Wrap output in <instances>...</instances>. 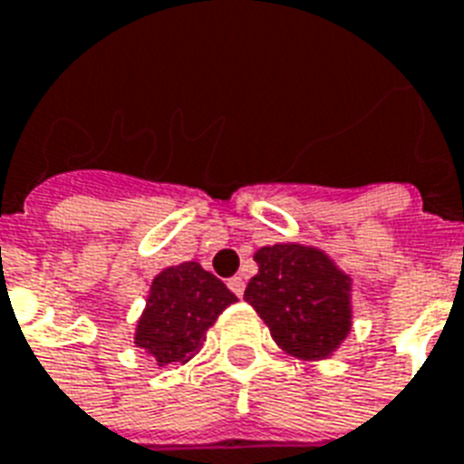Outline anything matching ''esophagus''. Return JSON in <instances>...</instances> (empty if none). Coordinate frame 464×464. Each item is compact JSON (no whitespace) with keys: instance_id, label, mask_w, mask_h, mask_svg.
Wrapping results in <instances>:
<instances>
[{"instance_id":"34e87169","label":"esophagus","mask_w":464,"mask_h":464,"mask_svg":"<svg viewBox=\"0 0 464 464\" xmlns=\"http://www.w3.org/2000/svg\"><path fill=\"white\" fill-rule=\"evenodd\" d=\"M228 287H231L233 295H238V297H243V292H245L243 276H233V278L228 280Z\"/></svg>"}]
</instances>
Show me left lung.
I'll return each mask as SVG.
<instances>
[{"label": "left lung", "instance_id": "1", "mask_svg": "<svg viewBox=\"0 0 464 464\" xmlns=\"http://www.w3.org/2000/svg\"><path fill=\"white\" fill-rule=\"evenodd\" d=\"M245 287V302L259 314L276 344L290 356H333L352 330V278L318 247L266 245Z\"/></svg>", "mask_w": 464, "mask_h": 464}]
</instances>
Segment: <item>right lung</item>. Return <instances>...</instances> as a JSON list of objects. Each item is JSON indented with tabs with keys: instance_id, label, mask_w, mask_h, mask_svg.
Here are the masks:
<instances>
[{
	"instance_id": "right-lung-1",
	"label": "right lung",
	"mask_w": 464,
	"mask_h": 464,
	"mask_svg": "<svg viewBox=\"0 0 464 464\" xmlns=\"http://www.w3.org/2000/svg\"><path fill=\"white\" fill-rule=\"evenodd\" d=\"M238 297L198 262L162 268L150 283L134 344L158 365L188 363L214 321Z\"/></svg>"
}]
</instances>
